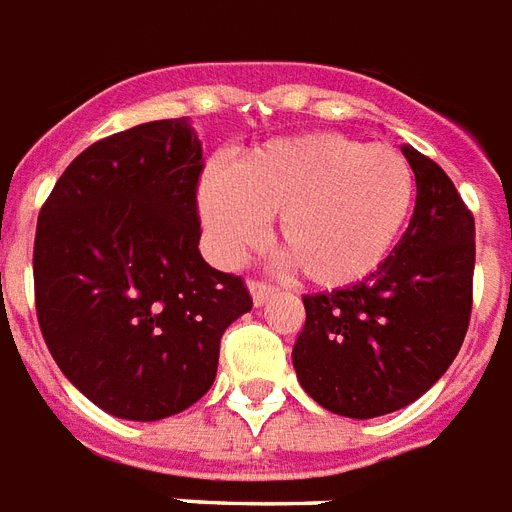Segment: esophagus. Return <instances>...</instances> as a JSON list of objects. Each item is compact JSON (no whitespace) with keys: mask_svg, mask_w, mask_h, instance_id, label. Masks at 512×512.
I'll return each mask as SVG.
<instances>
[{"mask_svg":"<svg viewBox=\"0 0 512 512\" xmlns=\"http://www.w3.org/2000/svg\"><path fill=\"white\" fill-rule=\"evenodd\" d=\"M246 287H249V295H252V304L255 306H263L268 298L274 295V287L266 285V282H255V279H249Z\"/></svg>","mask_w":512,"mask_h":512,"instance_id":"obj_1","label":"esophagus"}]
</instances>
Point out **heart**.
I'll list each match as a JSON object with an SVG mask.
<instances>
[{
  "label": "heart",
  "instance_id": "obj_1",
  "mask_svg": "<svg viewBox=\"0 0 512 512\" xmlns=\"http://www.w3.org/2000/svg\"><path fill=\"white\" fill-rule=\"evenodd\" d=\"M415 176L388 143L317 132L279 138L206 173L198 211L214 255L238 263L276 217V246L314 287H347L391 255L410 217Z\"/></svg>",
  "mask_w": 512,
  "mask_h": 512
}]
</instances>
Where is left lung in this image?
I'll list each match as a JSON object with an SVG mask.
<instances>
[{"label":"left lung","instance_id":"8db88e82","mask_svg":"<svg viewBox=\"0 0 512 512\" xmlns=\"http://www.w3.org/2000/svg\"><path fill=\"white\" fill-rule=\"evenodd\" d=\"M415 211L372 276L304 295L306 323L293 347L298 382L344 418L407 407L448 372L472 312L475 219L437 162L412 146Z\"/></svg>","mask_w":512,"mask_h":512}]
</instances>
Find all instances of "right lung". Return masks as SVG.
<instances>
[{
	"label": "right lung",
	"mask_w": 512,
	"mask_h": 512,
	"mask_svg": "<svg viewBox=\"0 0 512 512\" xmlns=\"http://www.w3.org/2000/svg\"><path fill=\"white\" fill-rule=\"evenodd\" d=\"M203 146L189 119L138 124L78 154L37 217L34 301L67 380L108 415L162 420L214 385L244 282L200 255Z\"/></svg>",
	"instance_id": "add662e5"
}]
</instances>
